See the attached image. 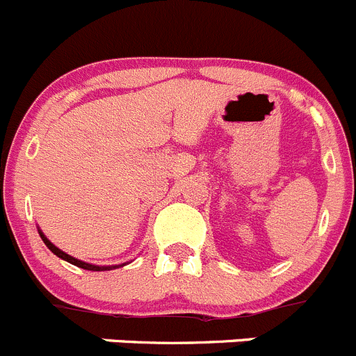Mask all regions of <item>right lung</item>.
<instances>
[{
    "instance_id": "obj_1",
    "label": "right lung",
    "mask_w": 356,
    "mask_h": 356,
    "mask_svg": "<svg viewBox=\"0 0 356 356\" xmlns=\"http://www.w3.org/2000/svg\"><path fill=\"white\" fill-rule=\"evenodd\" d=\"M38 234H40V237H42V241L45 242V245H47V248L51 249V251L56 254V257L61 258V260H65V261H68V264L75 265V267L84 268V270H95V272L112 270V268H119V267H124V265H126V264H119V265H95V264H88V261H82V260H79V258H73L72 254L65 253V251H61V249H59V248H56V245L52 244V242L49 241L47 237H45V234H43V232L40 230V227H38Z\"/></svg>"
}]
</instances>
